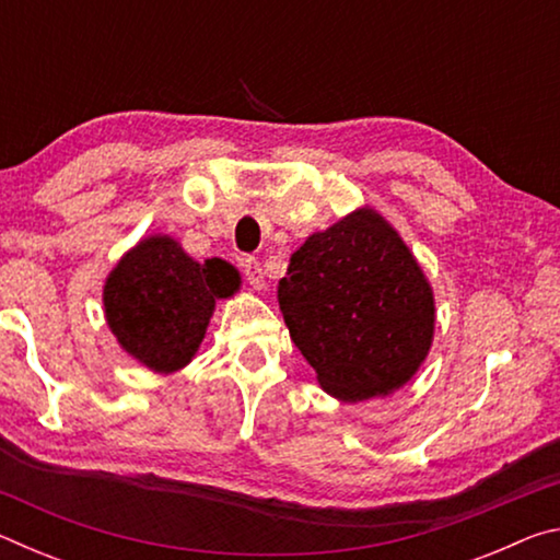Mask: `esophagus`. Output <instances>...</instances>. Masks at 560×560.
<instances>
[{"label": "esophagus", "instance_id": "34e87169", "mask_svg": "<svg viewBox=\"0 0 560 560\" xmlns=\"http://www.w3.org/2000/svg\"><path fill=\"white\" fill-rule=\"evenodd\" d=\"M242 267H244V277H246V281H249V287L254 291H261L264 287H267V279H264V269H261V264L257 259H244Z\"/></svg>", "mask_w": 560, "mask_h": 560}]
</instances>
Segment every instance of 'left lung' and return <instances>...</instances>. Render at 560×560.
Segmentation results:
<instances>
[{"label":"left lung","instance_id":"left-lung-1","mask_svg":"<svg viewBox=\"0 0 560 560\" xmlns=\"http://www.w3.org/2000/svg\"><path fill=\"white\" fill-rule=\"evenodd\" d=\"M277 299L291 340L336 400L393 395L432 348V283L371 205L311 234L291 254Z\"/></svg>","mask_w":560,"mask_h":560}]
</instances>
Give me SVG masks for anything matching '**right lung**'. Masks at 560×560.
<instances>
[{
    "label": "right lung",
    "mask_w": 560,
    "mask_h": 560,
    "mask_svg": "<svg viewBox=\"0 0 560 560\" xmlns=\"http://www.w3.org/2000/svg\"><path fill=\"white\" fill-rule=\"evenodd\" d=\"M242 287L224 259L195 261L175 236L155 232L122 254L103 283V314L120 350L158 375L192 363L217 301Z\"/></svg>",
    "instance_id": "right-lung-1"
}]
</instances>
